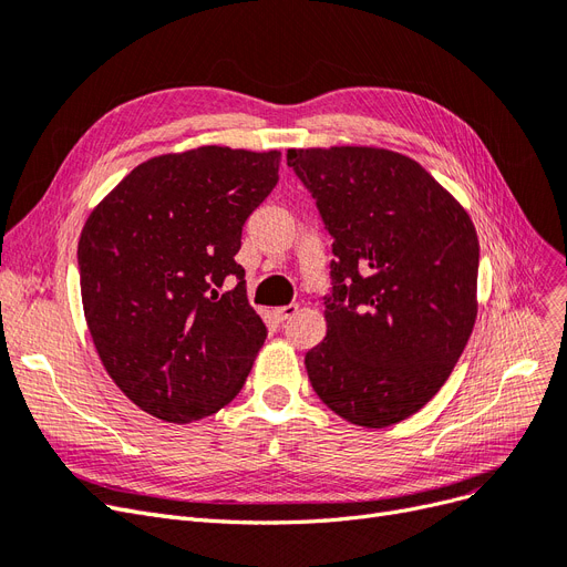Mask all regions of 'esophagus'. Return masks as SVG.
I'll return each instance as SVG.
<instances>
[{"instance_id": "34e87169", "label": "esophagus", "mask_w": 567, "mask_h": 567, "mask_svg": "<svg viewBox=\"0 0 567 567\" xmlns=\"http://www.w3.org/2000/svg\"><path fill=\"white\" fill-rule=\"evenodd\" d=\"M297 312H299V306H297V303L280 306V308H276V318H278L280 322H285V320H289V318H295Z\"/></svg>"}]
</instances>
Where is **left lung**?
<instances>
[{"instance_id": "obj_1", "label": "left lung", "mask_w": 567, "mask_h": 567, "mask_svg": "<svg viewBox=\"0 0 567 567\" xmlns=\"http://www.w3.org/2000/svg\"><path fill=\"white\" fill-rule=\"evenodd\" d=\"M333 238L327 337L306 352L312 390L381 430L439 392L476 322V228L421 163L379 146L289 150Z\"/></svg>"}]
</instances>
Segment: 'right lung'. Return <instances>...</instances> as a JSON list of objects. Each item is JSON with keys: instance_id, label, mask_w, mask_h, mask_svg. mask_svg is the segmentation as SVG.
Segmentation results:
<instances>
[{"instance_id": "right-lung-1", "label": "right lung", "mask_w": 567, "mask_h": 567, "mask_svg": "<svg viewBox=\"0 0 567 567\" xmlns=\"http://www.w3.org/2000/svg\"><path fill=\"white\" fill-rule=\"evenodd\" d=\"M280 152L198 146L140 163L83 224V316L112 381L165 423H194L245 385L266 324L236 264Z\"/></svg>"}]
</instances>
